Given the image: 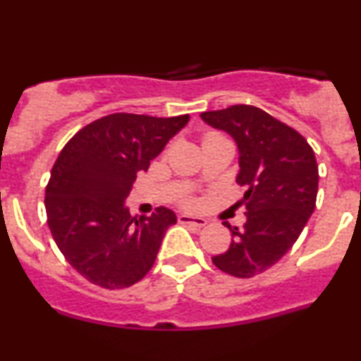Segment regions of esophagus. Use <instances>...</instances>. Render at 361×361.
I'll return each mask as SVG.
<instances>
[{
	"label": "esophagus",
	"instance_id": "1",
	"mask_svg": "<svg viewBox=\"0 0 361 361\" xmlns=\"http://www.w3.org/2000/svg\"><path fill=\"white\" fill-rule=\"evenodd\" d=\"M178 222L186 224V226L198 227V229H200V227H204L205 224H207V221H205L204 217H193V215H186V214L178 215Z\"/></svg>",
	"mask_w": 361,
	"mask_h": 361
}]
</instances>
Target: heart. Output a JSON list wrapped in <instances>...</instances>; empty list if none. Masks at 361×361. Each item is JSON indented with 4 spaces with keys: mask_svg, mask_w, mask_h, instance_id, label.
<instances>
[{
    "mask_svg": "<svg viewBox=\"0 0 361 361\" xmlns=\"http://www.w3.org/2000/svg\"><path fill=\"white\" fill-rule=\"evenodd\" d=\"M210 135H214V134H210ZM183 204H190V198H185V200H183Z\"/></svg>",
    "mask_w": 361,
    "mask_h": 361,
    "instance_id": "obj_1",
    "label": "heart"
}]
</instances>
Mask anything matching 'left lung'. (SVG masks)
<instances>
[{"label":"left lung","instance_id":"1","mask_svg":"<svg viewBox=\"0 0 361 361\" xmlns=\"http://www.w3.org/2000/svg\"><path fill=\"white\" fill-rule=\"evenodd\" d=\"M200 117L234 137L238 185L246 188V224L239 231L226 222L234 239L212 263L227 275L251 279L283 258L316 209V156L295 128L258 106L233 105Z\"/></svg>","mask_w":361,"mask_h":361}]
</instances>
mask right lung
I'll use <instances>...</instances> for the list:
<instances>
[{
  "instance_id": "right-lung-1",
  "label": "right lung",
  "mask_w": 361,
  "mask_h": 361,
  "mask_svg": "<svg viewBox=\"0 0 361 361\" xmlns=\"http://www.w3.org/2000/svg\"><path fill=\"white\" fill-rule=\"evenodd\" d=\"M188 118L111 114L62 147L45 186L47 224L66 261L91 283L130 287L154 264L176 215L157 207L149 217H132L123 202L137 173L147 171Z\"/></svg>"
}]
</instances>
